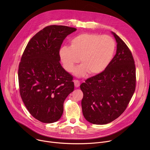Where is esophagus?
<instances>
[{
  "mask_svg": "<svg viewBox=\"0 0 150 150\" xmlns=\"http://www.w3.org/2000/svg\"><path fill=\"white\" fill-rule=\"evenodd\" d=\"M74 85H75V87H78L80 85V81H78L77 79H75V80L74 81Z\"/></svg>",
  "mask_w": 150,
  "mask_h": 150,
  "instance_id": "34e87169",
  "label": "esophagus"
}]
</instances>
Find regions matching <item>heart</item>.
Here are the masks:
<instances>
[{"mask_svg":"<svg viewBox=\"0 0 150 150\" xmlns=\"http://www.w3.org/2000/svg\"><path fill=\"white\" fill-rule=\"evenodd\" d=\"M116 48L114 39L108 35L96 33H84L73 37L69 47H60L59 55L62 65L67 72H71L79 59L82 65L76 75H82L87 72L94 75L103 72L110 64Z\"/></svg>","mask_w":150,"mask_h":150,"instance_id":"heart-1","label":"heart"}]
</instances>
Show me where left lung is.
I'll list each match as a JSON object with an SVG mask.
<instances>
[{"instance_id":"left-lung-1","label":"left lung","mask_w":150,"mask_h":150,"mask_svg":"<svg viewBox=\"0 0 150 150\" xmlns=\"http://www.w3.org/2000/svg\"><path fill=\"white\" fill-rule=\"evenodd\" d=\"M116 53L103 72L88 78L80 85L83 93L82 113L96 125L109 123L126 110L136 87V69L132 54L115 33Z\"/></svg>"}]
</instances>
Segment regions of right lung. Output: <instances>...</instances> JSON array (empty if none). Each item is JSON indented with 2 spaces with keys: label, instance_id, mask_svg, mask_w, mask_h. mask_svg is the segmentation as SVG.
I'll list each match as a JSON object with an SVG mask.
<instances>
[{
  "label": "right lung",
  "instance_id": "right-lung-1",
  "mask_svg": "<svg viewBox=\"0 0 150 150\" xmlns=\"http://www.w3.org/2000/svg\"><path fill=\"white\" fill-rule=\"evenodd\" d=\"M76 28L52 25L35 34L24 51L18 68L20 96L30 113L50 123L63 112V103L74 90L73 76L59 62L62 42Z\"/></svg>",
  "mask_w": 150,
  "mask_h": 150
}]
</instances>
